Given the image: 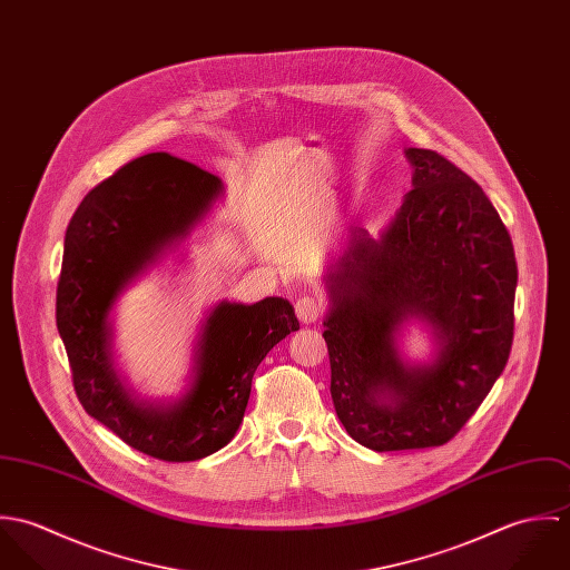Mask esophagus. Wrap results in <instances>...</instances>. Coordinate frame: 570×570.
<instances>
[{
    "label": "esophagus",
    "instance_id": "34e87169",
    "mask_svg": "<svg viewBox=\"0 0 570 570\" xmlns=\"http://www.w3.org/2000/svg\"><path fill=\"white\" fill-rule=\"evenodd\" d=\"M296 316L303 325H312L318 321L321 312H323V301L318 296H301L294 305Z\"/></svg>",
    "mask_w": 570,
    "mask_h": 570
}]
</instances>
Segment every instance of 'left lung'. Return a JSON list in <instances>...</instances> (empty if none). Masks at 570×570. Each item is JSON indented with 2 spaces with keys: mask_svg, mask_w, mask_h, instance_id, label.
Listing matches in <instances>:
<instances>
[{
  "mask_svg": "<svg viewBox=\"0 0 570 570\" xmlns=\"http://www.w3.org/2000/svg\"><path fill=\"white\" fill-rule=\"evenodd\" d=\"M412 190L375 242L360 226L328 274L331 400L368 450L443 445L500 377L513 342L518 265L483 188L432 149H406ZM410 317L440 337L432 365L406 370L394 333Z\"/></svg>",
  "mask_w": 570,
  "mask_h": 570,
  "instance_id": "left-lung-1",
  "label": "left lung"
}]
</instances>
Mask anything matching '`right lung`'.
<instances>
[{"instance_id": "1", "label": "right lung", "mask_w": 570, "mask_h": 570, "mask_svg": "<svg viewBox=\"0 0 570 570\" xmlns=\"http://www.w3.org/2000/svg\"><path fill=\"white\" fill-rule=\"evenodd\" d=\"M219 190L213 173L149 154L91 188L66 233L57 328L77 397L127 445L168 463L204 459L233 441L256 366L301 326L283 298L222 303L204 325L197 375L181 402H138L116 377L107 353V314L116 296L166 245L188 233Z\"/></svg>"}]
</instances>
